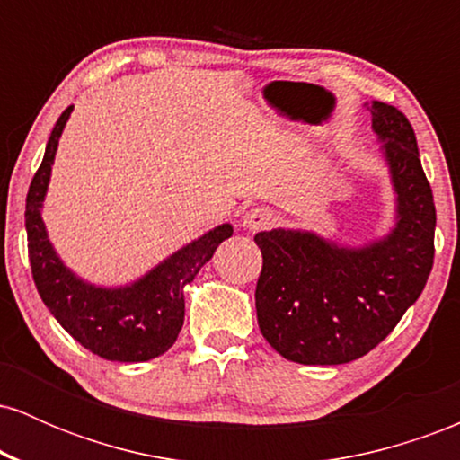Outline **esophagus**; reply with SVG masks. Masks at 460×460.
<instances>
[{"instance_id": "1", "label": "esophagus", "mask_w": 460, "mask_h": 460, "mask_svg": "<svg viewBox=\"0 0 460 460\" xmlns=\"http://www.w3.org/2000/svg\"><path fill=\"white\" fill-rule=\"evenodd\" d=\"M274 223V214L270 209H263V208H252L242 216V226L248 231H261L268 229Z\"/></svg>"}]
</instances>
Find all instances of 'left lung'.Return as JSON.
Masks as SVG:
<instances>
[{
	"label": "left lung",
	"mask_w": 460,
	"mask_h": 460,
	"mask_svg": "<svg viewBox=\"0 0 460 460\" xmlns=\"http://www.w3.org/2000/svg\"><path fill=\"white\" fill-rule=\"evenodd\" d=\"M394 190V225L358 246L315 231L255 235L263 268L255 289L261 335L303 366H340L376 348L420 298L435 257V200L413 128L394 105L366 103Z\"/></svg>",
	"instance_id": "8db88e82"
}]
</instances>
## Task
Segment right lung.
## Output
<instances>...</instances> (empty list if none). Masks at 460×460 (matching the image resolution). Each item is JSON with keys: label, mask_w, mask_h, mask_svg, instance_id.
I'll return each instance as SVG.
<instances>
[{"label": "right lung", "mask_w": 460, "mask_h": 460, "mask_svg": "<svg viewBox=\"0 0 460 460\" xmlns=\"http://www.w3.org/2000/svg\"><path fill=\"white\" fill-rule=\"evenodd\" d=\"M71 112L73 105L54 125L25 203V231L36 289L62 329L86 350L108 361H149L175 344L186 315L183 288L212 260L220 242L234 235V226L229 223L214 226L131 283L97 285L79 277L58 255L43 220L51 166Z\"/></svg>", "instance_id": "add662e5"}]
</instances>
